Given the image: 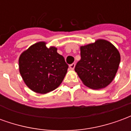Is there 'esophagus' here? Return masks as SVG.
<instances>
[{"label":"esophagus","mask_w":131,"mask_h":131,"mask_svg":"<svg viewBox=\"0 0 131 131\" xmlns=\"http://www.w3.org/2000/svg\"><path fill=\"white\" fill-rule=\"evenodd\" d=\"M69 68L71 69H74L75 68V64L73 63V64H70V65H69Z\"/></svg>","instance_id":"34e87169"}]
</instances>
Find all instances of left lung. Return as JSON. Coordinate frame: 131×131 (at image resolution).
<instances>
[{
	"mask_svg": "<svg viewBox=\"0 0 131 131\" xmlns=\"http://www.w3.org/2000/svg\"><path fill=\"white\" fill-rule=\"evenodd\" d=\"M81 60L75 71L83 83L92 89H101L110 84L118 70L120 53L113 44L104 39L81 46Z\"/></svg>",
	"mask_w": 131,
	"mask_h": 131,
	"instance_id": "obj_1",
	"label": "left lung"
}]
</instances>
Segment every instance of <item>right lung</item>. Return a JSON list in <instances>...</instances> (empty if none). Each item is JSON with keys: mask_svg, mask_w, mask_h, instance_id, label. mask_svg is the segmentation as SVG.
<instances>
[{"mask_svg": "<svg viewBox=\"0 0 131 131\" xmlns=\"http://www.w3.org/2000/svg\"><path fill=\"white\" fill-rule=\"evenodd\" d=\"M57 49L38 42L24 51L19 58V73L25 84L37 93L46 94L62 83L68 64Z\"/></svg>", "mask_w": 131, "mask_h": 131, "instance_id": "obj_1", "label": "right lung"}]
</instances>
